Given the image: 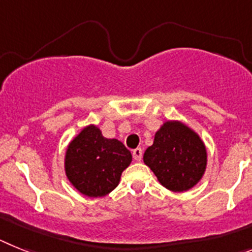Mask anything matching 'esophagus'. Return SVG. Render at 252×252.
I'll use <instances>...</instances> for the list:
<instances>
[{
    "label": "esophagus",
    "mask_w": 252,
    "mask_h": 252,
    "mask_svg": "<svg viewBox=\"0 0 252 252\" xmlns=\"http://www.w3.org/2000/svg\"><path fill=\"white\" fill-rule=\"evenodd\" d=\"M142 155H143L142 148H135V150H133V158H134L135 161H141Z\"/></svg>",
    "instance_id": "obj_1"
}]
</instances>
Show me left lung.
Returning a JSON list of instances; mask_svg holds the SVG:
<instances>
[{
  "instance_id": "left-lung-1",
  "label": "left lung",
  "mask_w": 252,
  "mask_h": 252,
  "mask_svg": "<svg viewBox=\"0 0 252 252\" xmlns=\"http://www.w3.org/2000/svg\"><path fill=\"white\" fill-rule=\"evenodd\" d=\"M143 161L166 189L187 191L204 174L207 151L189 126L180 122H166L144 152Z\"/></svg>"
}]
</instances>
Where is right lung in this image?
<instances>
[{"instance_id": "obj_1", "label": "right lung", "mask_w": 252, "mask_h": 252, "mask_svg": "<svg viewBox=\"0 0 252 252\" xmlns=\"http://www.w3.org/2000/svg\"><path fill=\"white\" fill-rule=\"evenodd\" d=\"M130 162V151L122 142L105 138L97 126H89L67 148L65 175L84 195L97 198L118 187Z\"/></svg>"}]
</instances>
